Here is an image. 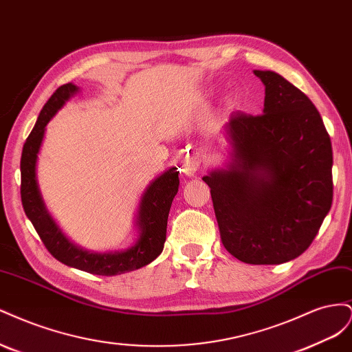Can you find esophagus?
<instances>
[{
  "label": "esophagus",
  "instance_id": "34e87169",
  "mask_svg": "<svg viewBox=\"0 0 352 352\" xmlns=\"http://www.w3.org/2000/svg\"><path fill=\"white\" fill-rule=\"evenodd\" d=\"M199 167L198 158L194 155H188L184 160V172L186 176H194L197 173V170Z\"/></svg>",
  "mask_w": 352,
  "mask_h": 352
}]
</instances>
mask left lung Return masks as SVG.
I'll list each match as a JSON object with an SVG mask.
<instances>
[{
	"mask_svg": "<svg viewBox=\"0 0 352 352\" xmlns=\"http://www.w3.org/2000/svg\"><path fill=\"white\" fill-rule=\"evenodd\" d=\"M254 74L265 87L263 114L229 116V162L202 180L233 257L282 264L310 247L332 207V144L304 92L276 72Z\"/></svg>",
	"mask_w": 352,
	"mask_h": 352,
	"instance_id": "8db88e82",
	"label": "left lung"
}]
</instances>
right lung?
Returning <instances> with one entry per match:
<instances>
[{"mask_svg":"<svg viewBox=\"0 0 352 352\" xmlns=\"http://www.w3.org/2000/svg\"><path fill=\"white\" fill-rule=\"evenodd\" d=\"M79 91V87L73 83L63 85L51 95L44 109L41 110L35 127L23 145L22 160H20L22 204L28 219L32 221L52 257L70 267L92 274H123L144 267L162 254L166 242L168 211L179 189V172H176V167H170L145 188L135 216L138 235L131 247L117 251L94 252L72 242L52 219L42 199L36 177V163L47 124Z\"/></svg>","mask_w":352,"mask_h":352,"instance_id":"obj_1","label":"right lung"}]
</instances>
